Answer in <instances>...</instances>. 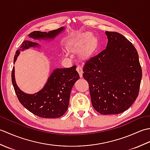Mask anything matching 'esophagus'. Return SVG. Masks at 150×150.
Instances as JSON below:
<instances>
[{"instance_id":"34e87169","label":"esophagus","mask_w":150,"mask_h":150,"mask_svg":"<svg viewBox=\"0 0 150 150\" xmlns=\"http://www.w3.org/2000/svg\"><path fill=\"white\" fill-rule=\"evenodd\" d=\"M77 71L79 72V75H80V77H82V67L80 66V65H78L77 66Z\"/></svg>"}]
</instances>
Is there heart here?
<instances>
[{"mask_svg": "<svg viewBox=\"0 0 150 150\" xmlns=\"http://www.w3.org/2000/svg\"><path fill=\"white\" fill-rule=\"evenodd\" d=\"M94 37L91 33H86L80 35L77 38V43L82 47H86L90 46L94 41Z\"/></svg>", "mask_w": 150, "mask_h": 150, "instance_id": "1", "label": "heart"}]
</instances>
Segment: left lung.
I'll return each mask as SVG.
<instances>
[{"label":"left lung","instance_id":"left-lung-1","mask_svg":"<svg viewBox=\"0 0 150 150\" xmlns=\"http://www.w3.org/2000/svg\"><path fill=\"white\" fill-rule=\"evenodd\" d=\"M106 48L86 60L83 77L97 112L115 115L128 109L138 97L142 69L137 51L119 33L106 31Z\"/></svg>","mask_w":150,"mask_h":150}]
</instances>
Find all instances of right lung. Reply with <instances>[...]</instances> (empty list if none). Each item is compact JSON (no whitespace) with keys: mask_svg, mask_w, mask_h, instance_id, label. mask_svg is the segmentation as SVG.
Returning a JSON list of instances; mask_svg holds the SVG:
<instances>
[{"mask_svg":"<svg viewBox=\"0 0 150 150\" xmlns=\"http://www.w3.org/2000/svg\"><path fill=\"white\" fill-rule=\"evenodd\" d=\"M64 29V28L62 27L48 33L35 31L29 34V37L33 39H53ZM37 46L39 45L36 42L24 40L20 49L15 53L14 63L21 51ZM79 79L76 66L68 68H57L53 70L42 90L34 94H27L22 91L16 84L14 67L11 73L12 84L19 102L35 115L48 119L59 118L66 113L72 87Z\"/></svg>","mask_w":150,"mask_h":150,"instance_id":"add662e5","label":"right lung"}]
</instances>
